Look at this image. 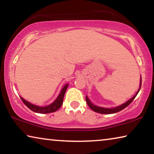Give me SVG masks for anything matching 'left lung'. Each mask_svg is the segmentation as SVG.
Returning <instances> with one entry per match:
<instances>
[{"label": "left lung", "mask_w": 154, "mask_h": 154, "mask_svg": "<svg viewBox=\"0 0 154 154\" xmlns=\"http://www.w3.org/2000/svg\"><path fill=\"white\" fill-rule=\"evenodd\" d=\"M140 87H141V78H140V88L139 89V90L137 91V92L136 93V94H135L133 97L132 98H130L129 100H128L126 103H124L123 105H122L120 106H116V107H114V108H103V107H100V106H95L93 104L90 102L89 99L88 98L85 97V100H86V103L88 104V105L90 106V108L93 110L94 111L96 112V113H102V114H111V113H117V112H119L122 111V109H124L126 107V106H128L130 103H131L132 101H133L134 99L136 97L137 95L138 94V93H139V90L140 89Z\"/></svg>", "instance_id": "left-lung-1"}]
</instances>
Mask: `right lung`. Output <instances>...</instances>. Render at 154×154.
<instances>
[{"mask_svg": "<svg viewBox=\"0 0 154 154\" xmlns=\"http://www.w3.org/2000/svg\"><path fill=\"white\" fill-rule=\"evenodd\" d=\"M68 85H69V84L67 83V84L65 85L62 88V89L61 90L59 96H58V98H56V100L54 101L53 103L46 106H36L35 105H32V104L30 103L29 102H28V101L24 100L23 98L22 97L20 98L23 101V103L25 104V105L34 112H36V113H53V112H55L57 110H58V109L60 108L61 106L62 105V103H63L64 96L65 92H66V91Z\"/></svg>", "mask_w": 154, "mask_h": 154, "instance_id": "right-lung-1", "label": "right lung"}]
</instances>
